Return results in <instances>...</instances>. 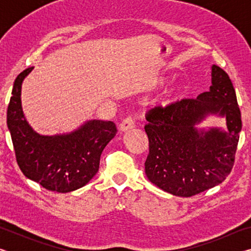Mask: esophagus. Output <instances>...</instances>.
I'll use <instances>...</instances> for the list:
<instances>
[{
    "mask_svg": "<svg viewBox=\"0 0 251 251\" xmlns=\"http://www.w3.org/2000/svg\"><path fill=\"white\" fill-rule=\"evenodd\" d=\"M134 126H135V122H134L133 118L127 117V118H125V120L121 123L120 130L121 131H127V130H129V129L133 128Z\"/></svg>",
    "mask_w": 251,
    "mask_h": 251,
    "instance_id": "obj_1",
    "label": "esophagus"
}]
</instances>
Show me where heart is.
<instances>
[{
    "label": "heart",
    "instance_id": "b5f03b06",
    "mask_svg": "<svg viewBox=\"0 0 251 251\" xmlns=\"http://www.w3.org/2000/svg\"><path fill=\"white\" fill-rule=\"evenodd\" d=\"M177 95H178V92L177 91H174L173 93H171V94L165 97L163 101H164V103H168V101H171V100H173L174 99H175Z\"/></svg>",
    "mask_w": 251,
    "mask_h": 251
}]
</instances>
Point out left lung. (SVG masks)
<instances>
[{
    "label": "left lung",
    "instance_id": "8db88e82",
    "mask_svg": "<svg viewBox=\"0 0 251 251\" xmlns=\"http://www.w3.org/2000/svg\"><path fill=\"white\" fill-rule=\"evenodd\" d=\"M209 115L226 118L227 129H198ZM150 154L145 173L151 182L179 197L217 186L230 174L241 130L240 109L228 74L211 65V86L197 99H184L147 114Z\"/></svg>",
    "mask_w": 251,
    "mask_h": 251
}]
</instances>
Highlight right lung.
Wrapping results in <instances>:
<instances>
[{
    "instance_id": "right-lung-1",
    "label": "right lung",
    "mask_w": 251,
    "mask_h": 251,
    "mask_svg": "<svg viewBox=\"0 0 251 251\" xmlns=\"http://www.w3.org/2000/svg\"><path fill=\"white\" fill-rule=\"evenodd\" d=\"M28 67L15 78L7 107V127L16 161L27 177L48 190L70 193L87 184L100 168L101 151L116 135L113 122L91 120L71 133L42 135L24 116L21 91Z\"/></svg>"
}]
</instances>
